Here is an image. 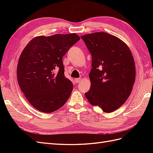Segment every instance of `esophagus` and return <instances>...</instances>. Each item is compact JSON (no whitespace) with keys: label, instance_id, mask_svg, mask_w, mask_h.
I'll use <instances>...</instances> for the list:
<instances>
[{"label":"esophagus","instance_id":"esophagus-1","mask_svg":"<svg viewBox=\"0 0 153 153\" xmlns=\"http://www.w3.org/2000/svg\"><path fill=\"white\" fill-rule=\"evenodd\" d=\"M80 80H81V78H75V82L76 83L80 82Z\"/></svg>","mask_w":153,"mask_h":153}]
</instances>
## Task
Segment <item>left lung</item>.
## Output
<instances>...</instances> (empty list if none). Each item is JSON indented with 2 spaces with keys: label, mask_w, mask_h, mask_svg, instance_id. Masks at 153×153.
<instances>
[{
  "label": "left lung",
  "mask_w": 153,
  "mask_h": 153,
  "mask_svg": "<svg viewBox=\"0 0 153 153\" xmlns=\"http://www.w3.org/2000/svg\"><path fill=\"white\" fill-rule=\"evenodd\" d=\"M92 56L89 102L104 112L118 109L130 95L136 76L135 61L128 45L104 32L81 36Z\"/></svg>",
  "instance_id": "left-lung-1"
}]
</instances>
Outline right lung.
Masks as SVG:
<instances>
[{
    "instance_id": "add662e5",
    "label": "right lung",
    "mask_w": 153,
    "mask_h": 153,
    "mask_svg": "<svg viewBox=\"0 0 153 153\" xmlns=\"http://www.w3.org/2000/svg\"><path fill=\"white\" fill-rule=\"evenodd\" d=\"M80 39L75 33L36 36L22 51L16 71L18 85L30 104L41 112L59 109L70 96L73 85L64 76L62 57Z\"/></svg>"
}]
</instances>
